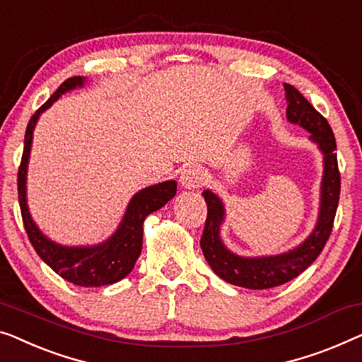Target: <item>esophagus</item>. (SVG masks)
Wrapping results in <instances>:
<instances>
[{
	"label": "esophagus",
	"instance_id": "esophagus-1",
	"mask_svg": "<svg viewBox=\"0 0 362 362\" xmlns=\"http://www.w3.org/2000/svg\"><path fill=\"white\" fill-rule=\"evenodd\" d=\"M180 181L185 189H197L206 182V171L199 165H189L181 171Z\"/></svg>",
	"mask_w": 362,
	"mask_h": 362
}]
</instances>
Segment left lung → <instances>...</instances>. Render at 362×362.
I'll list each match as a JSON object with an SVG mask.
<instances>
[{
  "mask_svg": "<svg viewBox=\"0 0 362 362\" xmlns=\"http://www.w3.org/2000/svg\"><path fill=\"white\" fill-rule=\"evenodd\" d=\"M287 99V119L302 125L310 132V139L325 155V171L322 181V204L317 227L310 237L296 250L277 256L263 258H242L225 248L218 237L220 223L223 220V206L216 194L204 191L207 202V218L201 237V248L209 266L223 281L246 289H269L286 284L305 271L322 253L332 233L334 216H337L341 176L338 170L337 140L328 120L325 119L302 93L292 85L284 83Z\"/></svg>",
  "mask_w": 362,
  "mask_h": 362,
  "instance_id": "8db88e82",
  "label": "left lung"
}]
</instances>
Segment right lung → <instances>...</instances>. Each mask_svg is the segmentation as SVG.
Instances as JSON below:
<instances>
[{"label": "right lung", "instance_id": "1", "mask_svg": "<svg viewBox=\"0 0 362 362\" xmlns=\"http://www.w3.org/2000/svg\"><path fill=\"white\" fill-rule=\"evenodd\" d=\"M83 83H85V78L81 76L68 78L30 117L28 129H25L24 151L18 170V196L24 228L28 232L30 245L34 246L40 258L57 274L71 282V284L99 287L114 284V282L124 279L134 269L135 261L142 253L144 220L148 214L158 211L170 199L175 197L176 182L165 181L160 182V185L145 187V189L135 194L129 204L122 223L119 225L117 232L103 245L90 246V248H78V246L71 248V246H62L50 242L49 238L40 233V230L35 227L33 218H30L28 204H25V173H28L33 132L40 114L45 109H49L60 98V94L70 91L76 86H83Z\"/></svg>", "mask_w": 362, "mask_h": 362}]
</instances>
